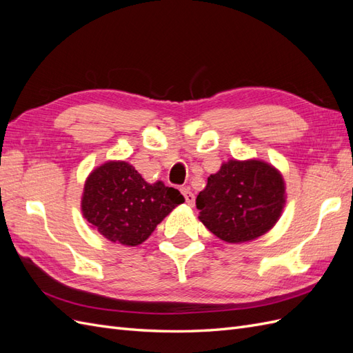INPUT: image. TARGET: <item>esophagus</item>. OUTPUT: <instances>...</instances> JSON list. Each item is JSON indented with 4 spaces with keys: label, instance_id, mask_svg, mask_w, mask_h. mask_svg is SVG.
<instances>
[{
    "label": "esophagus",
    "instance_id": "1",
    "mask_svg": "<svg viewBox=\"0 0 353 353\" xmlns=\"http://www.w3.org/2000/svg\"><path fill=\"white\" fill-rule=\"evenodd\" d=\"M181 193H183V196H184V199H185V201H187V205H190V206H193L194 205V194H193V191H191L190 188H181Z\"/></svg>",
    "mask_w": 353,
    "mask_h": 353
}]
</instances>
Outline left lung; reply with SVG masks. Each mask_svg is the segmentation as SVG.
Here are the masks:
<instances>
[{"mask_svg":"<svg viewBox=\"0 0 353 353\" xmlns=\"http://www.w3.org/2000/svg\"><path fill=\"white\" fill-rule=\"evenodd\" d=\"M281 174L261 160H230L208 178L196 205L199 219L227 243L261 237L279 221L285 203Z\"/></svg>","mask_w":353,"mask_h":353,"instance_id":"left-lung-1","label":"left lung"}]
</instances>
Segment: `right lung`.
I'll return each mask as SVG.
<instances>
[{"label": "right lung", "instance_id": "obj_1", "mask_svg": "<svg viewBox=\"0 0 353 353\" xmlns=\"http://www.w3.org/2000/svg\"><path fill=\"white\" fill-rule=\"evenodd\" d=\"M181 203L183 194L162 181L148 184L130 163L108 162L85 183L82 213L108 240L138 245Z\"/></svg>", "mask_w": 353, "mask_h": 353}]
</instances>
